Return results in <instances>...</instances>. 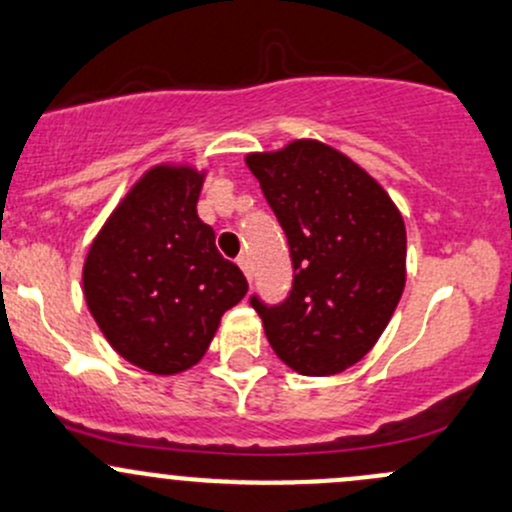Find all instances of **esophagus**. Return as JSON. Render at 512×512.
Listing matches in <instances>:
<instances>
[{
    "label": "esophagus",
    "instance_id": "1",
    "mask_svg": "<svg viewBox=\"0 0 512 512\" xmlns=\"http://www.w3.org/2000/svg\"><path fill=\"white\" fill-rule=\"evenodd\" d=\"M238 265H240V270L245 272V277L252 279V262H250V257L240 255V257H238Z\"/></svg>",
    "mask_w": 512,
    "mask_h": 512
}]
</instances>
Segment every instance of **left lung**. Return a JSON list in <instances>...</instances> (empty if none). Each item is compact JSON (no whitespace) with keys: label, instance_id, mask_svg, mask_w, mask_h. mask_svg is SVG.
<instances>
[{"label":"left lung","instance_id":"obj_1","mask_svg":"<svg viewBox=\"0 0 512 512\" xmlns=\"http://www.w3.org/2000/svg\"><path fill=\"white\" fill-rule=\"evenodd\" d=\"M245 161L294 265L282 304H250L282 363L316 378L341 373L378 343L395 314L407 279L405 220L368 171L316 139Z\"/></svg>","mask_w":512,"mask_h":512}]
</instances>
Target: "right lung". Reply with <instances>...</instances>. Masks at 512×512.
Segmentation results:
<instances>
[{"mask_svg": "<svg viewBox=\"0 0 512 512\" xmlns=\"http://www.w3.org/2000/svg\"><path fill=\"white\" fill-rule=\"evenodd\" d=\"M206 171L157 164L110 213L83 265V294L112 348L137 368L176 375L211 346L220 316L247 294L238 265L198 218Z\"/></svg>", "mask_w": 512, "mask_h": 512, "instance_id": "right-lung-1", "label": "right lung"}]
</instances>
